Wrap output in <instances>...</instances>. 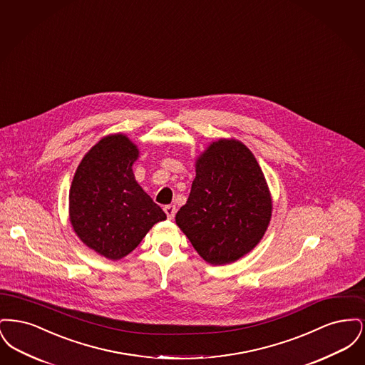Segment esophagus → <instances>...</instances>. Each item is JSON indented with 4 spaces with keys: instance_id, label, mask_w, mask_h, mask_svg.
<instances>
[{
    "instance_id": "obj_1",
    "label": "esophagus",
    "mask_w": 365,
    "mask_h": 365,
    "mask_svg": "<svg viewBox=\"0 0 365 365\" xmlns=\"http://www.w3.org/2000/svg\"><path fill=\"white\" fill-rule=\"evenodd\" d=\"M164 212L167 213V217H168V219H174L176 208H175V205H165V207H164Z\"/></svg>"
}]
</instances>
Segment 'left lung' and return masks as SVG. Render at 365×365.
<instances>
[{"mask_svg":"<svg viewBox=\"0 0 365 365\" xmlns=\"http://www.w3.org/2000/svg\"><path fill=\"white\" fill-rule=\"evenodd\" d=\"M272 210L269 190L252 152L235 139H219L198 157L187 202L176 225L198 255L222 265L260 242Z\"/></svg>","mask_w":365,"mask_h":365,"instance_id":"1","label":"left lung"}]
</instances>
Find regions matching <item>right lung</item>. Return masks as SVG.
<instances>
[{"label":"right lung","mask_w":365,"mask_h":365,"mask_svg":"<svg viewBox=\"0 0 365 365\" xmlns=\"http://www.w3.org/2000/svg\"><path fill=\"white\" fill-rule=\"evenodd\" d=\"M137 146L122 134L108 135L81 161L70 190V219L82 242L119 260L167 216L133 174Z\"/></svg>","instance_id":"right-lung-1"}]
</instances>
